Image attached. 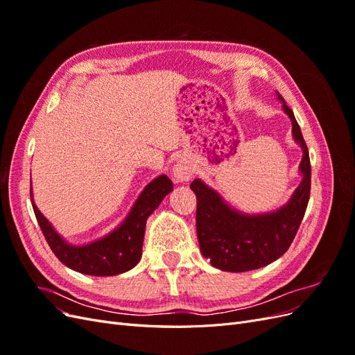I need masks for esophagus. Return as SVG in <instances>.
<instances>
[{"instance_id":"esophagus-1","label":"esophagus","mask_w":355,"mask_h":355,"mask_svg":"<svg viewBox=\"0 0 355 355\" xmlns=\"http://www.w3.org/2000/svg\"><path fill=\"white\" fill-rule=\"evenodd\" d=\"M171 175H173V180L176 184H184V182H188L192 178V175H194V167H192L187 159H179L173 166Z\"/></svg>"}]
</instances>
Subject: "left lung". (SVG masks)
I'll return each mask as SVG.
<instances>
[{"instance_id": "8db88e82", "label": "left lung", "mask_w": 355, "mask_h": 355, "mask_svg": "<svg viewBox=\"0 0 355 355\" xmlns=\"http://www.w3.org/2000/svg\"><path fill=\"white\" fill-rule=\"evenodd\" d=\"M283 111L292 121L293 141L302 149L299 173L302 180L292 197L277 210L244 213L223 200L218 191L194 179L191 189L197 196V237L200 250L210 263L222 271L245 272L282 257L292 244L309 200L311 164L302 132L284 99Z\"/></svg>"}]
</instances>
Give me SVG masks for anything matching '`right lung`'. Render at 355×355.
Returning <instances> with one entry per match:
<instances>
[{
  "label": "right lung",
  "instance_id": "right-lung-1",
  "mask_svg": "<svg viewBox=\"0 0 355 355\" xmlns=\"http://www.w3.org/2000/svg\"><path fill=\"white\" fill-rule=\"evenodd\" d=\"M171 191L173 182L166 175H159L144 188L130 211L116 228L85 244H72L62 237L35 206L32 187L31 201L50 249L63 265L85 275L111 277L132 270L141 261L146 220Z\"/></svg>",
  "mask_w": 355,
  "mask_h": 355
}]
</instances>
